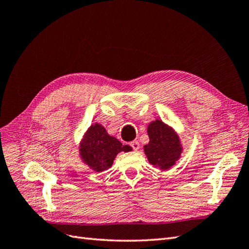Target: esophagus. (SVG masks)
<instances>
[{
  "instance_id": "1",
  "label": "esophagus",
  "mask_w": 249,
  "mask_h": 249,
  "mask_svg": "<svg viewBox=\"0 0 249 249\" xmlns=\"http://www.w3.org/2000/svg\"><path fill=\"white\" fill-rule=\"evenodd\" d=\"M130 145L133 147L134 150H138V149L140 148V144H139L138 141H133V142H131Z\"/></svg>"
}]
</instances>
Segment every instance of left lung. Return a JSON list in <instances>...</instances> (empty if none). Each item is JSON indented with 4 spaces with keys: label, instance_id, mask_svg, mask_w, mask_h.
Segmentation results:
<instances>
[{
    "label": "left lung",
    "instance_id": "1",
    "mask_svg": "<svg viewBox=\"0 0 249 249\" xmlns=\"http://www.w3.org/2000/svg\"><path fill=\"white\" fill-rule=\"evenodd\" d=\"M147 135L149 142L143 148L149 164L162 171L175 166L183 153V144L176 130L161 119H156L147 125Z\"/></svg>",
    "mask_w": 249,
    "mask_h": 249
}]
</instances>
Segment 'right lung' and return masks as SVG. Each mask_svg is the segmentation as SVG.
<instances>
[{"label":"right lung","mask_w":249,"mask_h":249,"mask_svg":"<svg viewBox=\"0 0 249 249\" xmlns=\"http://www.w3.org/2000/svg\"><path fill=\"white\" fill-rule=\"evenodd\" d=\"M131 150L130 145H123L122 142L109 135L106 129L97 123L88 127L79 143L81 161L95 172L109 169L119 153Z\"/></svg>","instance_id":"1"}]
</instances>
